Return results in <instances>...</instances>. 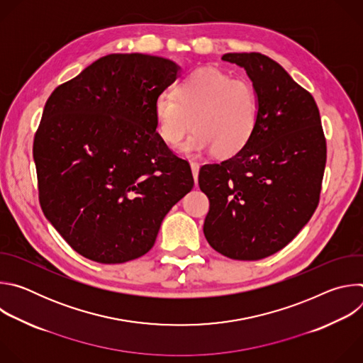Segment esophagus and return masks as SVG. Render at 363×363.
I'll list each match as a JSON object with an SVG mask.
<instances>
[{
  "label": "esophagus",
  "mask_w": 363,
  "mask_h": 363,
  "mask_svg": "<svg viewBox=\"0 0 363 363\" xmlns=\"http://www.w3.org/2000/svg\"><path fill=\"white\" fill-rule=\"evenodd\" d=\"M191 171H192V177L195 184H198V174H199V165L196 162H191Z\"/></svg>",
  "instance_id": "1"
}]
</instances>
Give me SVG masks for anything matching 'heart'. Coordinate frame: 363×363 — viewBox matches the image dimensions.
Segmentation results:
<instances>
[{
	"mask_svg": "<svg viewBox=\"0 0 363 363\" xmlns=\"http://www.w3.org/2000/svg\"><path fill=\"white\" fill-rule=\"evenodd\" d=\"M174 96L160 94L153 103L158 132L169 146L185 155L211 152L230 158L251 140L258 122V103L252 87L216 69H198L179 80Z\"/></svg>",
	"mask_w": 363,
	"mask_h": 363,
	"instance_id": "b5f03b06",
	"label": "heart"
}]
</instances>
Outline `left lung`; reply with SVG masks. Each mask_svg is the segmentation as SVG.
<instances>
[{
	"mask_svg": "<svg viewBox=\"0 0 363 363\" xmlns=\"http://www.w3.org/2000/svg\"><path fill=\"white\" fill-rule=\"evenodd\" d=\"M242 67L258 103L248 145L203 165L198 184L210 199L203 234L233 260H262L286 247L312 218L326 165V140L313 96L260 53H227Z\"/></svg>",
	"mask_w": 363,
	"mask_h": 363,
	"instance_id": "8db88e82",
	"label": "left lung"
}]
</instances>
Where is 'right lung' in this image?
Returning a JSON list of instances; mask_svg holds the SVG:
<instances>
[{"label":"right lung","mask_w":363,"mask_h":363,"mask_svg":"<svg viewBox=\"0 0 363 363\" xmlns=\"http://www.w3.org/2000/svg\"><path fill=\"white\" fill-rule=\"evenodd\" d=\"M179 70L158 56L108 55L45 101L33 146L41 208L91 262L146 254L194 186L189 164L169 150L153 113Z\"/></svg>","instance_id":"obj_1"}]
</instances>
